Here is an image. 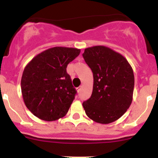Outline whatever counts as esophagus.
I'll return each mask as SVG.
<instances>
[{"mask_svg": "<svg viewBox=\"0 0 158 158\" xmlns=\"http://www.w3.org/2000/svg\"><path fill=\"white\" fill-rule=\"evenodd\" d=\"M81 89H82V86H79V87H78V88H77V91H78V92H80Z\"/></svg>", "mask_w": 158, "mask_h": 158, "instance_id": "obj_1", "label": "esophagus"}]
</instances>
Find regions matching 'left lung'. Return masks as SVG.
I'll return each instance as SVG.
<instances>
[{
    "label": "left lung",
    "mask_w": 158,
    "mask_h": 158,
    "mask_svg": "<svg viewBox=\"0 0 158 158\" xmlns=\"http://www.w3.org/2000/svg\"><path fill=\"white\" fill-rule=\"evenodd\" d=\"M82 56L93 73L92 95L82 103L85 114L97 123L115 122L132 102V67L122 54L105 46L85 49Z\"/></svg>",
    "instance_id": "1"
}]
</instances>
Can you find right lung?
<instances>
[{"instance_id": "right-lung-1", "label": "right lung", "mask_w": 158, "mask_h": 158, "mask_svg": "<svg viewBox=\"0 0 158 158\" xmlns=\"http://www.w3.org/2000/svg\"><path fill=\"white\" fill-rule=\"evenodd\" d=\"M80 49L56 47L43 51L25 66L21 92L25 106L40 119L47 122L64 117L76 91L66 67Z\"/></svg>"}]
</instances>
